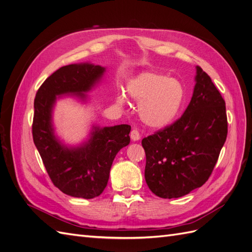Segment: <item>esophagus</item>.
Returning a JSON list of instances; mask_svg holds the SVG:
<instances>
[{"instance_id": "34e87169", "label": "esophagus", "mask_w": 252, "mask_h": 252, "mask_svg": "<svg viewBox=\"0 0 252 252\" xmlns=\"http://www.w3.org/2000/svg\"><path fill=\"white\" fill-rule=\"evenodd\" d=\"M130 138H131V140L132 141H139L140 140V138H141V135H140V132L136 130V129H133V130L130 132Z\"/></svg>"}]
</instances>
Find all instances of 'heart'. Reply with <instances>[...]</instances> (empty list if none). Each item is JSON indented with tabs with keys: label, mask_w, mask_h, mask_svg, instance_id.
Segmentation results:
<instances>
[{
	"label": "heart",
	"mask_w": 252,
	"mask_h": 252,
	"mask_svg": "<svg viewBox=\"0 0 252 252\" xmlns=\"http://www.w3.org/2000/svg\"><path fill=\"white\" fill-rule=\"evenodd\" d=\"M127 94L139 104V117L149 129L159 130L177 120L186 98L183 84L158 71H144L127 83ZM119 105H125L124 94L116 96Z\"/></svg>",
	"instance_id": "heart-1"
}]
</instances>
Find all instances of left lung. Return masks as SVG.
I'll list each match as a JSON object with an SVG mask.
<instances>
[{
    "mask_svg": "<svg viewBox=\"0 0 252 252\" xmlns=\"http://www.w3.org/2000/svg\"><path fill=\"white\" fill-rule=\"evenodd\" d=\"M194 81L191 101L183 116L142 141L145 180L163 199L184 196L205 184L227 138L224 98L199 66Z\"/></svg>",
    "mask_w": 252,
    "mask_h": 252,
    "instance_id": "8db88e82",
    "label": "left lung"
}]
</instances>
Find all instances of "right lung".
I'll use <instances>...</instances> for the list:
<instances>
[{
    "instance_id": "obj_1",
    "label": "right lung",
    "mask_w": 252,
    "mask_h": 252,
    "mask_svg": "<svg viewBox=\"0 0 252 252\" xmlns=\"http://www.w3.org/2000/svg\"><path fill=\"white\" fill-rule=\"evenodd\" d=\"M105 71L106 67L89 62L63 66L45 80L34 98V145L52 183L67 195L88 200L100 195L114 158L130 143L131 127L126 124H94L88 138L74 146L56 134L52 114L57 101L67 95L87 103V93L100 84Z\"/></svg>"
}]
</instances>
